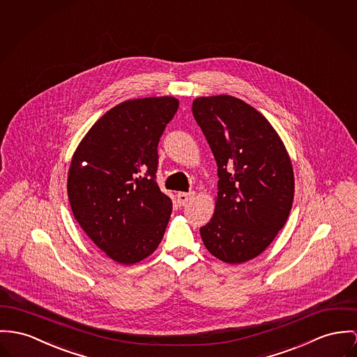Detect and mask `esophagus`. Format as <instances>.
I'll use <instances>...</instances> for the list:
<instances>
[{
  "instance_id": "1",
  "label": "esophagus",
  "mask_w": 357,
  "mask_h": 357,
  "mask_svg": "<svg viewBox=\"0 0 357 357\" xmlns=\"http://www.w3.org/2000/svg\"><path fill=\"white\" fill-rule=\"evenodd\" d=\"M194 195H195V192H178L176 194V199H178V204L179 205H185V204H188L189 201H192V198H194Z\"/></svg>"
}]
</instances>
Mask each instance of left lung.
Listing matches in <instances>:
<instances>
[{"instance_id": "1", "label": "left lung", "mask_w": 357, "mask_h": 357, "mask_svg": "<svg viewBox=\"0 0 357 357\" xmlns=\"http://www.w3.org/2000/svg\"><path fill=\"white\" fill-rule=\"evenodd\" d=\"M192 115L219 167L215 213L199 229L202 242L220 261L243 264L287 222L295 192L291 158L271 122L242 99L201 96Z\"/></svg>"}]
</instances>
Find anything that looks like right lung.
Segmentation results:
<instances>
[{"label":"right lung","instance_id":"add662e5","mask_svg":"<svg viewBox=\"0 0 357 357\" xmlns=\"http://www.w3.org/2000/svg\"><path fill=\"white\" fill-rule=\"evenodd\" d=\"M179 100H125L103 114L77 145L68 172L75 219L112 261L135 265L160 245L172 201L156 183L158 144Z\"/></svg>","mask_w":357,"mask_h":357}]
</instances>
